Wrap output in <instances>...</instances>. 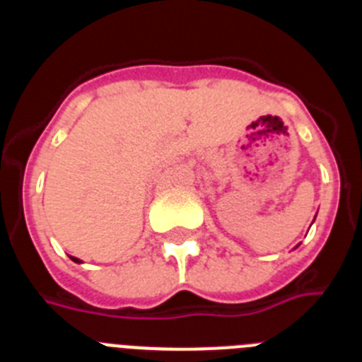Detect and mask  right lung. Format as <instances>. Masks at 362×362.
Masks as SVG:
<instances>
[{
  "label": "right lung",
  "instance_id": "add662e5",
  "mask_svg": "<svg viewBox=\"0 0 362 362\" xmlns=\"http://www.w3.org/2000/svg\"><path fill=\"white\" fill-rule=\"evenodd\" d=\"M73 260H75V262H78V260H76V258H73Z\"/></svg>",
  "mask_w": 362,
  "mask_h": 362
}]
</instances>
